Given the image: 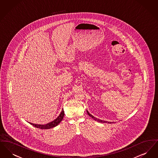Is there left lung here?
<instances>
[{
	"label": "left lung",
	"instance_id": "obj_1",
	"mask_svg": "<svg viewBox=\"0 0 158 158\" xmlns=\"http://www.w3.org/2000/svg\"><path fill=\"white\" fill-rule=\"evenodd\" d=\"M87 113H88V114L90 116V117L91 118H92L94 120H95V121H98V122H100V123H110V124H111V123H112V122H107V121H104V120H99V119H98V118H95V117H94L92 115H91L90 114V113H89L88 111H87Z\"/></svg>",
	"mask_w": 158,
	"mask_h": 158
}]
</instances>
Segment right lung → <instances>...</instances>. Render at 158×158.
I'll use <instances>...</instances> for the list:
<instances>
[{
	"label": "right lung",
	"mask_w": 158,
	"mask_h": 158,
	"mask_svg": "<svg viewBox=\"0 0 158 158\" xmlns=\"http://www.w3.org/2000/svg\"><path fill=\"white\" fill-rule=\"evenodd\" d=\"M64 115V112L63 111V109L62 110L61 112L60 113V115H59V117L54 120L45 124V125H41V124H32V123H30L31 125H32L33 126H34L35 127L38 128L40 129H49V128H52L56 126H57L60 122L62 121L63 117Z\"/></svg>",
	"instance_id": "obj_1"
}]
</instances>
